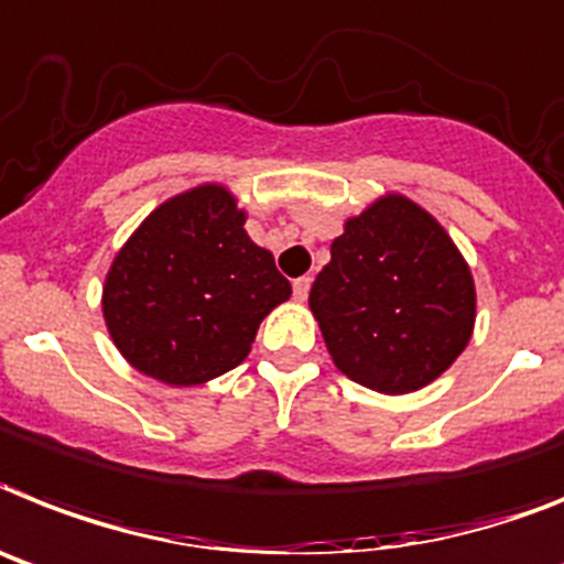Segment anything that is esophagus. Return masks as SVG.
<instances>
[{
	"label": "esophagus",
	"instance_id": "obj_1",
	"mask_svg": "<svg viewBox=\"0 0 564 564\" xmlns=\"http://www.w3.org/2000/svg\"><path fill=\"white\" fill-rule=\"evenodd\" d=\"M310 286H312V278H310V274H304V278H297V281L292 283V292H295V301H306V295H310Z\"/></svg>",
	"mask_w": 564,
	"mask_h": 564
}]
</instances>
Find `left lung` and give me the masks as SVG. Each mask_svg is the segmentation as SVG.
I'll list each match as a JSON object with an SVG mask.
<instances>
[{
    "label": "left lung",
    "mask_w": 564,
    "mask_h": 564,
    "mask_svg": "<svg viewBox=\"0 0 564 564\" xmlns=\"http://www.w3.org/2000/svg\"><path fill=\"white\" fill-rule=\"evenodd\" d=\"M310 306L344 376L401 395L442 376L467 347L476 292L447 231L390 194L347 220Z\"/></svg>",
    "instance_id": "obj_1"
}]
</instances>
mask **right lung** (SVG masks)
Returning <instances> with one entry per match:
<instances>
[{
  "instance_id": "add662e5",
  "label": "right lung",
  "mask_w": 564,
  "mask_h": 564,
  "mask_svg": "<svg viewBox=\"0 0 564 564\" xmlns=\"http://www.w3.org/2000/svg\"><path fill=\"white\" fill-rule=\"evenodd\" d=\"M243 220L226 188H192L151 212L113 258L102 312L137 370L174 387L224 376L249 355L260 321L292 295Z\"/></svg>"
}]
</instances>
